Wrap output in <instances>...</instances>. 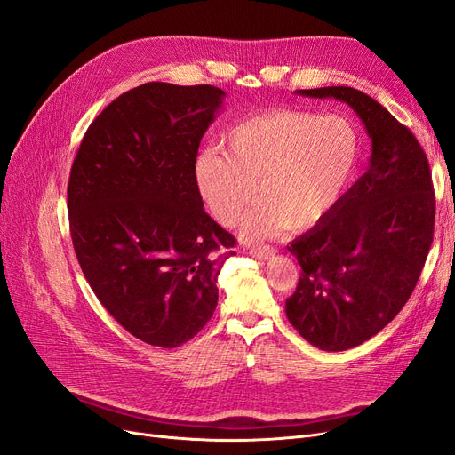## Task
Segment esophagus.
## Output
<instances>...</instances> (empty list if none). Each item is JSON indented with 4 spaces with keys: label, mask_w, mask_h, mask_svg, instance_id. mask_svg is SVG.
I'll list each match as a JSON object with an SVG mask.
<instances>
[{
    "label": "esophagus",
    "mask_w": 455,
    "mask_h": 455,
    "mask_svg": "<svg viewBox=\"0 0 455 455\" xmlns=\"http://www.w3.org/2000/svg\"><path fill=\"white\" fill-rule=\"evenodd\" d=\"M246 252H249L252 258H258V259H266V258L275 256V249H273V246H269V244L249 246V249H246Z\"/></svg>",
    "instance_id": "1"
}]
</instances>
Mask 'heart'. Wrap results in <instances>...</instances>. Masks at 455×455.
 Returning <instances> with one entry per match:
<instances>
[{"instance_id":"heart-1","label":"heart","mask_w":455,"mask_h":455,"mask_svg":"<svg viewBox=\"0 0 455 455\" xmlns=\"http://www.w3.org/2000/svg\"><path fill=\"white\" fill-rule=\"evenodd\" d=\"M359 140L351 123L338 116L277 108L239 123L226 134V154L206 149L196 161V180L216 222L261 239L284 224L301 231L334 209L353 174ZM259 191H255V186Z\"/></svg>"}]
</instances>
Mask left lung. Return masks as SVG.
Listing matches in <instances>:
<instances>
[{"instance_id":"left-lung-1","label":"left lung","mask_w":455,"mask_h":455,"mask_svg":"<svg viewBox=\"0 0 455 455\" xmlns=\"http://www.w3.org/2000/svg\"><path fill=\"white\" fill-rule=\"evenodd\" d=\"M298 94L349 104L371 140L368 171L288 246L301 267L288 321L311 346L346 351L387 326L418 284L435 229L429 161L411 131L363 91Z\"/></svg>"}]
</instances>
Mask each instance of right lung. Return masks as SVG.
I'll list each match as a JSON object with an SVG mask.
<instances>
[{"mask_svg":"<svg viewBox=\"0 0 455 455\" xmlns=\"http://www.w3.org/2000/svg\"><path fill=\"white\" fill-rule=\"evenodd\" d=\"M226 92L149 81L108 104L68 182L77 261L114 319L149 346L178 347L218 304L235 237L204 212L197 149Z\"/></svg>","mask_w":455,"mask_h":455,"instance_id":"1","label":"right lung"}]
</instances>
